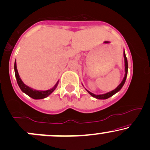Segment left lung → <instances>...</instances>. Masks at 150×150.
Wrapping results in <instances>:
<instances>
[{
	"mask_svg": "<svg viewBox=\"0 0 150 150\" xmlns=\"http://www.w3.org/2000/svg\"><path fill=\"white\" fill-rule=\"evenodd\" d=\"M124 61H125V72H126V74H125L124 78L123 79V81H121V83L117 86V88L113 90L112 91H110V92L105 93V94H103V95H95L93 94V93L90 92V91H88V90H86L91 96L94 97V98H97V99L105 100V99H107V98H110L111 96H114V95L115 94V93H117L118 91H120L121 88L123 87V86H124V84L125 83V82H126V77H127V74H128V61H127V58H126V54H125V52H124Z\"/></svg>",
	"mask_w": 150,
	"mask_h": 150,
	"instance_id": "left-lung-1",
	"label": "left lung"
}]
</instances>
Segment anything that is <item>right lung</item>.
Here are the masks:
<instances>
[{"mask_svg":"<svg viewBox=\"0 0 150 150\" xmlns=\"http://www.w3.org/2000/svg\"><path fill=\"white\" fill-rule=\"evenodd\" d=\"M14 68H15V77H16V79H17V84H18L19 87L20 88L21 90H22V92L26 93V95H28V96L31 97V98H33V99H36V100L43 99V98H46V97L48 96L49 95H50L51 93L55 90L56 88H57L58 83H57L55 84V86H54L52 88L47 90V91H36V90H33L31 88H29V86H26L25 84L23 83L22 79H20V77H19V75L18 74V71H17L16 62H15V67H14Z\"/></svg>","mask_w":150,"mask_h":150,"instance_id":"right-lung-1","label":"right lung"}]
</instances>
